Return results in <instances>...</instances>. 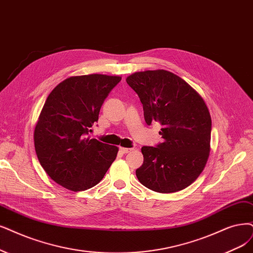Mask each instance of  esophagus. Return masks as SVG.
Masks as SVG:
<instances>
[{"instance_id": "1", "label": "esophagus", "mask_w": 253, "mask_h": 253, "mask_svg": "<svg viewBox=\"0 0 253 253\" xmlns=\"http://www.w3.org/2000/svg\"><path fill=\"white\" fill-rule=\"evenodd\" d=\"M131 150H132L131 148H124V147H121V148H120V151H121L122 153H124V154L129 153Z\"/></svg>"}]
</instances>
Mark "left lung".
<instances>
[{
  "mask_svg": "<svg viewBox=\"0 0 253 253\" xmlns=\"http://www.w3.org/2000/svg\"><path fill=\"white\" fill-rule=\"evenodd\" d=\"M139 97L147 125L158 122L164 143L144 146V163L135 171L146 188L178 192L192 184L210 155L211 119L199 93L165 70L136 72L126 79Z\"/></svg>",
  "mask_w": 253,
  "mask_h": 253,
  "instance_id": "obj_1",
  "label": "left lung"
}]
</instances>
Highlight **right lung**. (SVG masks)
I'll list each match as a JSON object with an SVG mask.
<instances>
[{"instance_id":"right-lung-1","label":"right lung","mask_w":253,"mask_h":253,"mask_svg":"<svg viewBox=\"0 0 253 253\" xmlns=\"http://www.w3.org/2000/svg\"><path fill=\"white\" fill-rule=\"evenodd\" d=\"M119 76L91 74L59 83L48 96L34 130L37 158L63 188L79 192L99 183L119 149L87 137Z\"/></svg>"}]
</instances>
